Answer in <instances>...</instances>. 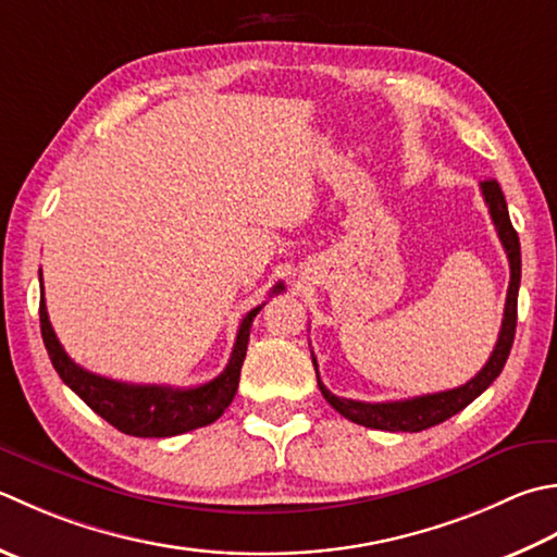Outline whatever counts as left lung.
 <instances>
[{
    "label": "left lung",
    "instance_id": "1",
    "mask_svg": "<svg viewBox=\"0 0 557 557\" xmlns=\"http://www.w3.org/2000/svg\"><path fill=\"white\" fill-rule=\"evenodd\" d=\"M483 198L493 216V224L497 228L499 242H503L505 253L509 258V289H507V301H505V319L503 329H499V337L495 343V350L490 355L485 367L478 372L468 384L459 388L440 391V394H428V396H416L408 400H386V403H364V400H350V398H337L329 388L323 386L319 376V364H315V357L311 352L313 367H315V379H319V388L323 398L331 403V406L341 412L343 418L352 420L357 424H364V428L372 430H388V432H422L428 428H434L444 420H449L456 412H461L468 403H473L483 391L493 384V381L503 372V367L509 357L511 343H515V331H517V297H519V282H521V250H519V236L515 226L509 222V210L507 200L499 188L497 181H483L481 183Z\"/></svg>",
    "mask_w": 557,
    "mask_h": 557
}]
</instances>
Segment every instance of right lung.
<instances>
[{
	"label": "right lung",
	"instance_id": "add662e5",
	"mask_svg": "<svg viewBox=\"0 0 557 557\" xmlns=\"http://www.w3.org/2000/svg\"><path fill=\"white\" fill-rule=\"evenodd\" d=\"M42 282V277H40ZM285 289L282 282L272 287V294ZM265 304L250 309L242 325H238L236 343L228 364L220 376H214L207 384L193 388H173L157 384H125V381H113L86 372L84 367L72 362L70 355L62 350V345L54 335L46 297H40V333L54 372L67 384L96 416L111 422L115 430L129 434V437H176V434L205 428L214 422L234 400L238 388V376H242V364L246 359L250 323L256 313Z\"/></svg>",
	"mask_w": 557,
	"mask_h": 557
}]
</instances>
